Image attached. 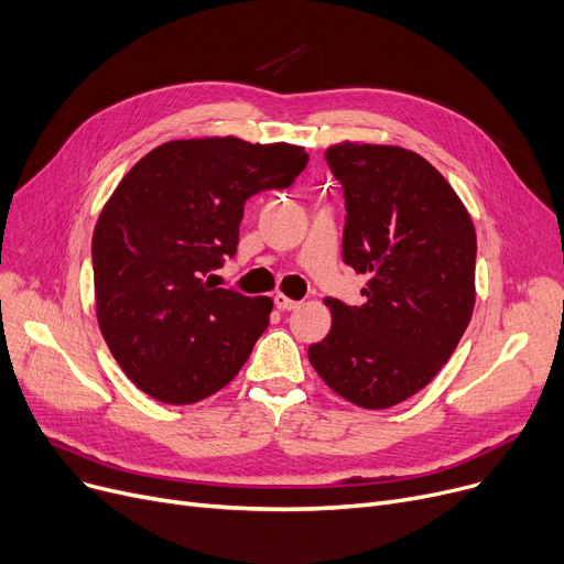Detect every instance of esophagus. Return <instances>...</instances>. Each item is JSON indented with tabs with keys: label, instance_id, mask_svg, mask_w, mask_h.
<instances>
[{
	"label": "esophagus",
	"instance_id": "1",
	"mask_svg": "<svg viewBox=\"0 0 564 564\" xmlns=\"http://www.w3.org/2000/svg\"><path fill=\"white\" fill-rule=\"evenodd\" d=\"M274 304H276V308H281V311H294V308L302 306V302L290 300L288 294H283V292H276V294H274Z\"/></svg>",
	"mask_w": 564,
	"mask_h": 564
}]
</instances>
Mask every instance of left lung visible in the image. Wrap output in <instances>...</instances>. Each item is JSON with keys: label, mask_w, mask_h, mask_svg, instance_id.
Here are the masks:
<instances>
[{"label": "left lung", "mask_w": 564, "mask_h": 564, "mask_svg": "<svg viewBox=\"0 0 564 564\" xmlns=\"http://www.w3.org/2000/svg\"><path fill=\"white\" fill-rule=\"evenodd\" d=\"M327 162L345 189L343 260L368 276L361 306L327 297L332 332L308 361L340 398L389 409L425 389L476 306V226L425 158L340 141Z\"/></svg>", "instance_id": "left-lung-1"}]
</instances>
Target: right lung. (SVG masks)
Instances as JSON below:
<instances>
[{"instance_id":"obj_1","label":"right lung","mask_w":564,"mask_h":564,"mask_svg":"<svg viewBox=\"0 0 564 564\" xmlns=\"http://www.w3.org/2000/svg\"><path fill=\"white\" fill-rule=\"evenodd\" d=\"M302 145L240 137L166 141L143 155L94 230L96 315L116 364L164 404H194L242 370L274 302L215 288L249 196L290 187Z\"/></svg>"}]
</instances>
